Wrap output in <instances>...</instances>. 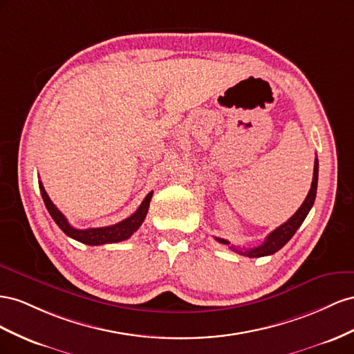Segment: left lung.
Listing matches in <instances>:
<instances>
[{
    "instance_id": "1",
    "label": "left lung",
    "mask_w": 354,
    "mask_h": 354,
    "mask_svg": "<svg viewBox=\"0 0 354 354\" xmlns=\"http://www.w3.org/2000/svg\"><path fill=\"white\" fill-rule=\"evenodd\" d=\"M317 179H319V160L316 158L315 160V170H313L311 188L304 200V203L301 205V207L285 222V224H281L274 231H271L262 245H259L257 248H252V249H239L234 245H231L228 240L218 239V237H215V239L219 241V243L227 245L233 252H237V254L249 257V258H259V257H267V255L276 254V252L283 248L292 239V236L297 233V230L301 227L302 222H304V219L307 218L310 209L313 207V205H315V198H316V193H317Z\"/></svg>"
}]
</instances>
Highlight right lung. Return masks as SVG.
Segmentation results:
<instances>
[{"mask_svg": "<svg viewBox=\"0 0 354 354\" xmlns=\"http://www.w3.org/2000/svg\"><path fill=\"white\" fill-rule=\"evenodd\" d=\"M39 184V191H41V196L44 200V205L48 210L50 216L53 218V221L57 224V227L64 231V233L74 239L77 241H82L84 245L90 246H99V245H105V243H117V241H123L127 240L130 236H132L135 231L142 225V222L147 216V212L149 207V201L151 197H153V191L148 193V196L144 198L142 203L138 207L133 215H130L124 221L118 222V224L109 225V227H100V228H87V230H78L74 228L69 224L68 219L64 216L62 212H60L53 203L50 197L47 196L46 189L41 184V180H38Z\"/></svg>", "mask_w": 354, "mask_h": 354, "instance_id": "obj_1", "label": "right lung"}]
</instances>
